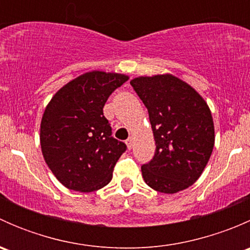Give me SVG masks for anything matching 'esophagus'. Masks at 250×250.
Listing matches in <instances>:
<instances>
[{
    "mask_svg": "<svg viewBox=\"0 0 250 250\" xmlns=\"http://www.w3.org/2000/svg\"><path fill=\"white\" fill-rule=\"evenodd\" d=\"M133 140H134V138H133V137H129L127 140H125V144H127V147L129 148V150L133 147Z\"/></svg>",
    "mask_w": 250,
    "mask_h": 250,
    "instance_id": "esophagus-1",
    "label": "esophagus"
}]
</instances>
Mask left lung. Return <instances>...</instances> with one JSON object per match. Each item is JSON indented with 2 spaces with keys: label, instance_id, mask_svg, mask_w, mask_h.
<instances>
[{
  "label": "left lung",
  "instance_id": "left-lung-1",
  "mask_svg": "<svg viewBox=\"0 0 250 250\" xmlns=\"http://www.w3.org/2000/svg\"><path fill=\"white\" fill-rule=\"evenodd\" d=\"M130 84L148 111L156 143L144 181L162 193L190 188L203 173L215 141L213 116L202 95L172 74L139 76Z\"/></svg>",
  "mask_w": 250,
  "mask_h": 250
}]
</instances>
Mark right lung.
<instances>
[{
	"label": "right lung",
	"mask_w": 250,
	"mask_h": 250,
	"mask_svg": "<svg viewBox=\"0 0 250 250\" xmlns=\"http://www.w3.org/2000/svg\"><path fill=\"white\" fill-rule=\"evenodd\" d=\"M128 78L117 72H85L62 85L48 103L40 125L42 155L65 188L92 192L112 179L125 145L111 137L103 107Z\"/></svg>",
	"instance_id": "obj_1"
}]
</instances>
